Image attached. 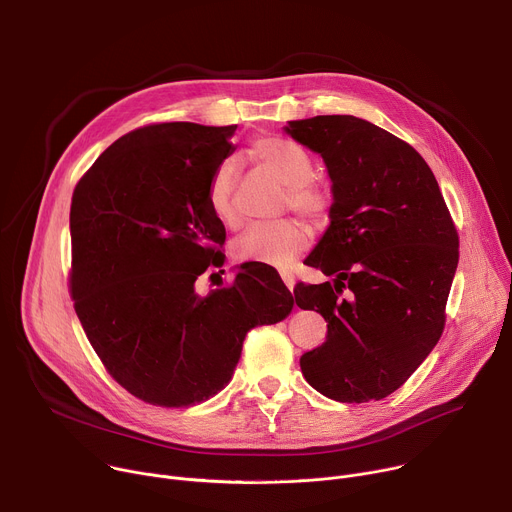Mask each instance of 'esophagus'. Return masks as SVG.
<instances>
[{
    "mask_svg": "<svg viewBox=\"0 0 512 512\" xmlns=\"http://www.w3.org/2000/svg\"><path fill=\"white\" fill-rule=\"evenodd\" d=\"M281 279H283V283H285V287H287L289 291H294V285H296L294 275H291L289 271H281Z\"/></svg>",
    "mask_w": 512,
    "mask_h": 512,
    "instance_id": "esophagus-1",
    "label": "esophagus"
}]
</instances>
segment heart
I'll use <instances>...</instances> for the list:
<instances>
[{"label":"heart","instance_id":"1","mask_svg":"<svg viewBox=\"0 0 512 512\" xmlns=\"http://www.w3.org/2000/svg\"><path fill=\"white\" fill-rule=\"evenodd\" d=\"M253 158L287 186V206L310 216L322 218L328 210L326 194L310 182L314 174L312 158L298 143L263 137L251 148ZM237 168L233 162H221L212 172L206 188L210 212L227 229L239 227L235 208ZM310 243L308 229L298 221H281L273 225H257L247 229L235 243L233 253L239 261H259L275 267H287Z\"/></svg>","mask_w":512,"mask_h":512}]
</instances>
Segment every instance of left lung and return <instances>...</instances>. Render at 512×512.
<instances>
[{
    "label": "left lung",
    "mask_w": 512,
    "mask_h": 512,
    "mask_svg": "<svg viewBox=\"0 0 512 512\" xmlns=\"http://www.w3.org/2000/svg\"><path fill=\"white\" fill-rule=\"evenodd\" d=\"M285 133L322 156L330 227L304 263L332 283L294 289L328 322L300 358L306 381L340 403L397 391L440 340L458 267V233L437 180L409 143L354 115L289 121Z\"/></svg>",
    "instance_id": "obj_1"
}]
</instances>
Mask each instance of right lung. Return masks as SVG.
Segmentation results:
<instances>
[{
    "label": "right lung",
    "instance_id": "right-lung-1",
    "mask_svg": "<svg viewBox=\"0 0 512 512\" xmlns=\"http://www.w3.org/2000/svg\"><path fill=\"white\" fill-rule=\"evenodd\" d=\"M237 125L188 121L119 137L70 204V294L109 375L137 399L190 407L229 385L247 332L277 324L294 296L269 269L241 265L233 285L196 294L223 265L225 227L206 202Z\"/></svg>",
    "mask_w": 512,
    "mask_h": 512
}]
</instances>
